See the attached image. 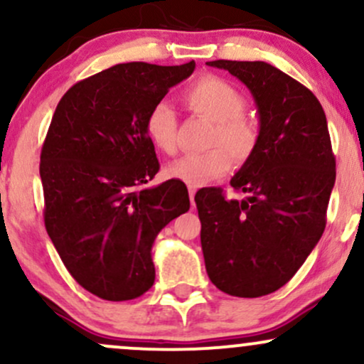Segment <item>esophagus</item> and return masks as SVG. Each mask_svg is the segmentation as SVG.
Segmentation results:
<instances>
[{
    "label": "esophagus",
    "mask_w": 364,
    "mask_h": 364,
    "mask_svg": "<svg viewBox=\"0 0 364 364\" xmlns=\"http://www.w3.org/2000/svg\"><path fill=\"white\" fill-rule=\"evenodd\" d=\"M195 195H196V188L190 186V202L193 207H195Z\"/></svg>",
    "instance_id": "34e87169"
}]
</instances>
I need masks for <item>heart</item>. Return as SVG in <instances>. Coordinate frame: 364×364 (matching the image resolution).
Returning a JSON list of instances; mask_svg holds the SVG:
<instances>
[{
    "label": "heart",
    "instance_id": "b5f03b06",
    "mask_svg": "<svg viewBox=\"0 0 364 364\" xmlns=\"http://www.w3.org/2000/svg\"><path fill=\"white\" fill-rule=\"evenodd\" d=\"M186 106L195 114L214 121L208 135L212 149L205 152L186 154L171 162L166 174L190 186H202L224 176L236 162H245L253 156L260 140L257 121L245 109V97L235 85L214 75H205L191 83L183 94ZM176 112L168 102L154 104L145 119L147 136L166 154L176 152Z\"/></svg>",
    "mask_w": 364,
    "mask_h": 364
}]
</instances>
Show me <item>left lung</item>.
Returning a JSON list of instances; mask_svg holds the SVG:
<instances>
[{"label":"left lung","instance_id":"left-lung-1","mask_svg":"<svg viewBox=\"0 0 364 364\" xmlns=\"http://www.w3.org/2000/svg\"><path fill=\"white\" fill-rule=\"evenodd\" d=\"M252 92L260 119L257 150L232 176L243 200L220 188L195 195L205 269L237 298L277 291L323 235L336 183L327 118L311 90L263 61H208Z\"/></svg>","mask_w":364,"mask_h":364}]
</instances>
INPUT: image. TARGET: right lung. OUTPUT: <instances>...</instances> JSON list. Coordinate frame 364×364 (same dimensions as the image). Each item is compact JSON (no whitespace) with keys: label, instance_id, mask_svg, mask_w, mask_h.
Returning a JSON list of instances; mask_svg holds the SVG:
<instances>
[{"label":"right lung","instance_id":"obj_1","mask_svg":"<svg viewBox=\"0 0 364 364\" xmlns=\"http://www.w3.org/2000/svg\"><path fill=\"white\" fill-rule=\"evenodd\" d=\"M193 70L111 66L75 83L53 114L39 168L46 231L75 281L107 301L152 287L154 241L190 208L183 181L144 186L159 171L145 119Z\"/></svg>","mask_w":364,"mask_h":364}]
</instances>
